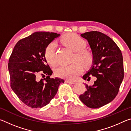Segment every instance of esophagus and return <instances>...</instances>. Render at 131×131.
Here are the masks:
<instances>
[{"mask_svg": "<svg viewBox=\"0 0 131 131\" xmlns=\"http://www.w3.org/2000/svg\"><path fill=\"white\" fill-rule=\"evenodd\" d=\"M66 83H70V84H75L76 82L74 81H72V80H65V81Z\"/></svg>", "mask_w": 131, "mask_h": 131, "instance_id": "1", "label": "esophagus"}]
</instances>
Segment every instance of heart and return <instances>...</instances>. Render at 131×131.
<instances>
[{
  "label": "heart",
  "mask_w": 131,
  "mask_h": 131,
  "mask_svg": "<svg viewBox=\"0 0 131 131\" xmlns=\"http://www.w3.org/2000/svg\"><path fill=\"white\" fill-rule=\"evenodd\" d=\"M62 42L64 45L75 51L73 61H79L85 67L91 65L93 61L92 53L85 49V41L78 35L75 34L66 35L62 39ZM56 48L57 44L53 41L48 44L45 50L46 60L52 65L57 63ZM83 67L81 64L78 62H74L70 65L58 66L55 69V74L61 78L74 80L81 73Z\"/></svg>",
  "instance_id": "heart-1"
}]
</instances>
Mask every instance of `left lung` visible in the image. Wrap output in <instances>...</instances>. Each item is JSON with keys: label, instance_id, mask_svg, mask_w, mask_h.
Returning a JSON list of instances; mask_svg holds the SVG:
<instances>
[{"label": "left lung", "instance_id": "1", "mask_svg": "<svg viewBox=\"0 0 131 131\" xmlns=\"http://www.w3.org/2000/svg\"><path fill=\"white\" fill-rule=\"evenodd\" d=\"M81 36L88 41L93 55L92 65L83 79L90 81L94 76L96 80L92 86L85 84L87 91L79 98L88 107L99 108L111 102L118 94L124 79L123 55L115 42L102 33L91 31Z\"/></svg>", "mask_w": 131, "mask_h": 131}]
</instances>
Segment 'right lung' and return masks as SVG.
I'll return each instance as SVG.
<instances>
[{
    "label": "right lung",
    "mask_w": 131,
    "mask_h": 131,
    "mask_svg": "<svg viewBox=\"0 0 131 131\" xmlns=\"http://www.w3.org/2000/svg\"><path fill=\"white\" fill-rule=\"evenodd\" d=\"M60 34L36 32L20 40L15 44L8 61L10 84L19 99L32 108H41L57 94L63 79L50 78L52 71L45 58L47 46ZM39 73L47 77L38 81Z\"/></svg>",
    "instance_id": "right-lung-1"
}]
</instances>
